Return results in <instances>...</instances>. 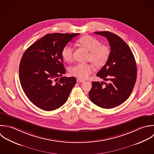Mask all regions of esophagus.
I'll return each mask as SVG.
<instances>
[{"label":"esophagus","mask_w":154,"mask_h":154,"mask_svg":"<svg viewBox=\"0 0 154 154\" xmlns=\"http://www.w3.org/2000/svg\"><path fill=\"white\" fill-rule=\"evenodd\" d=\"M77 82H80V83H83L85 82V80H83V79H77Z\"/></svg>","instance_id":"34e87169"}]
</instances>
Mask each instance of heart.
Returning <instances> with one entry per match:
<instances>
[{
  "label": "heart",
  "instance_id": "obj_1",
  "mask_svg": "<svg viewBox=\"0 0 154 154\" xmlns=\"http://www.w3.org/2000/svg\"><path fill=\"white\" fill-rule=\"evenodd\" d=\"M78 42L85 47L90 52L89 60H91L95 65L101 66L104 65L107 61L110 55L109 48L94 37L86 35L81 37L78 39ZM74 48L71 44L65 45L62 49L61 55L64 60L69 62L73 57ZM94 71V66L92 64L78 63L70 68L71 75L85 79Z\"/></svg>",
  "mask_w": 154,
  "mask_h": 154
}]
</instances>
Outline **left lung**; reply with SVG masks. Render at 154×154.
<instances>
[{"label":"left lung","mask_w":154,"mask_h":154,"mask_svg":"<svg viewBox=\"0 0 154 154\" xmlns=\"http://www.w3.org/2000/svg\"><path fill=\"white\" fill-rule=\"evenodd\" d=\"M94 33L106 37L110 46L109 57L97 74L109 83L92 82L89 96L95 105L112 109L123 103L131 95L137 79L136 63L130 48L119 36L108 31Z\"/></svg>","instance_id":"8db88e82"}]
</instances>
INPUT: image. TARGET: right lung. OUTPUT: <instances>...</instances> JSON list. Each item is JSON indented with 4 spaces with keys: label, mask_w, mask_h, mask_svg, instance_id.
<instances>
[{
    "label": "right lung",
    "mask_w": 154,
    "mask_h": 154,
    "mask_svg": "<svg viewBox=\"0 0 154 154\" xmlns=\"http://www.w3.org/2000/svg\"><path fill=\"white\" fill-rule=\"evenodd\" d=\"M79 33H49L32 44L24 53L19 66L21 87L30 101L45 111L63 105L76 83L65 74L62 48Z\"/></svg>",
    "instance_id": "1"
}]
</instances>
